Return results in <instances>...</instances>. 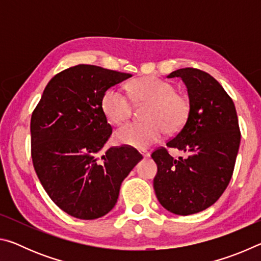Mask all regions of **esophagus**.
<instances>
[{
  "instance_id": "1",
  "label": "esophagus",
  "mask_w": 261,
  "mask_h": 261,
  "mask_svg": "<svg viewBox=\"0 0 261 261\" xmlns=\"http://www.w3.org/2000/svg\"><path fill=\"white\" fill-rule=\"evenodd\" d=\"M141 155H143L144 158H148L149 155H151V153H149L148 151H141Z\"/></svg>"
}]
</instances>
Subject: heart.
I'll use <instances>...</instances> for the list:
<instances>
[{"instance_id":"heart-1","label":"heart","mask_w":261,"mask_h":261,"mask_svg":"<svg viewBox=\"0 0 261 261\" xmlns=\"http://www.w3.org/2000/svg\"><path fill=\"white\" fill-rule=\"evenodd\" d=\"M131 98L139 105H147L145 122H129L115 132L117 143L136 148H146L161 138L163 131L177 132L185 124L190 103L187 96L176 92L170 82L161 78L140 77L130 83ZM101 108L114 124L130 117L134 109L130 96L120 86H112L102 95Z\"/></svg>"}]
</instances>
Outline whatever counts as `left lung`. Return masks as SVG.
Segmentation results:
<instances>
[{
  "instance_id": "obj_1",
  "label": "left lung",
  "mask_w": 261,
  "mask_h": 261,
  "mask_svg": "<svg viewBox=\"0 0 261 261\" xmlns=\"http://www.w3.org/2000/svg\"><path fill=\"white\" fill-rule=\"evenodd\" d=\"M188 88L190 113L185 124L166 146L188 153L177 161L159 147L152 153L158 166L153 180L160 204L177 215L208 208L227 189L235 168L241 131L235 105L221 84L202 70L178 69Z\"/></svg>"
}]
</instances>
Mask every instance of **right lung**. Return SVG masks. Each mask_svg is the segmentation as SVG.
I'll use <instances>...</instances> for the list:
<instances>
[{
    "label": "right lung",
    "instance_id": "obj_1",
    "mask_svg": "<svg viewBox=\"0 0 261 261\" xmlns=\"http://www.w3.org/2000/svg\"><path fill=\"white\" fill-rule=\"evenodd\" d=\"M132 74L79 64L55 74L31 117V155L38 178L65 213L93 220L113 210L120 188L143 155L122 145L101 149L113 134L101 108L109 87Z\"/></svg>",
    "mask_w": 261,
    "mask_h": 261
}]
</instances>
